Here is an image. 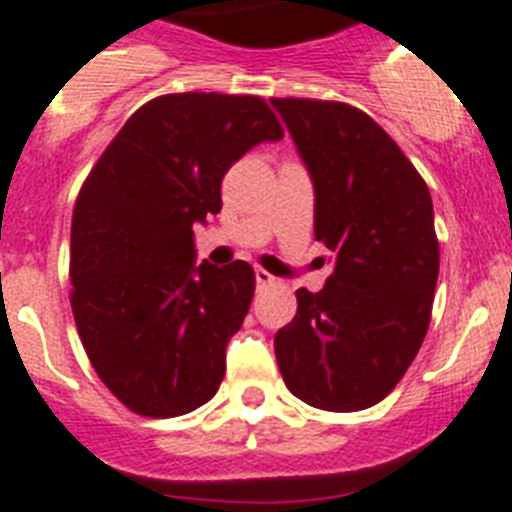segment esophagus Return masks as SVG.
Instances as JSON below:
<instances>
[{
	"label": "esophagus",
	"mask_w": 512,
	"mask_h": 512,
	"mask_svg": "<svg viewBox=\"0 0 512 512\" xmlns=\"http://www.w3.org/2000/svg\"><path fill=\"white\" fill-rule=\"evenodd\" d=\"M255 281H257V288H265V286H273L275 278L268 273V270L257 268V270H255Z\"/></svg>",
	"instance_id": "obj_1"
}]
</instances>
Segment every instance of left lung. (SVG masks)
Masks as SVG:
<instances>
[{
	"label": "left lung",
	"mask_w": 512,
	"mask_h": 512,
	"mask_svg": "<svg viewBox=\"0 0 512 512\" xmlns=\"http://www.w3.org/2000/svg\"><path fill=\"white\" fill-rule=\"evenodd\" d=\"M314 185V237L332 252L322 291H296L275 335L293 397L373 407L415 361L438 283L430 190L389 133L345 102L270 100ZM324 262V260H322Z\"/></svg>",
	"instance_id": "left-lung-1"
}]
</instances>
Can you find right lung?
Here are the masks:
<instances>
[{
	"label": "right lung",
	"mask_w": 512,
	"mask_h": 512,
	"mask_svg": "<svg viewBox=\"0 0 512 512\" xmlns=\"http://www.w3.org/2000/svg\"><path fill=\"white\" fill-rule=\"evenodd\" d=\"M283 131L265 100L182 92L126 121L79 190L71 311L102 384L146 417L198 410L255 293L244 260L195 262V224L221 211L234 162Z\"/></svg>",
	"instance_id": "right-lung-1"
}]
</instances>
